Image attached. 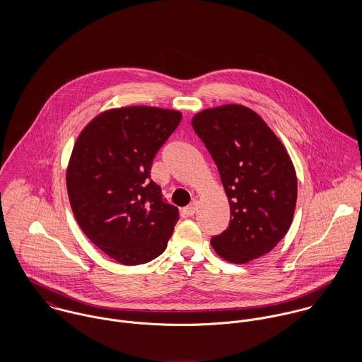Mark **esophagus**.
I'll list each match as a JSON object with an SVG mask.
<instances>
[{
  "label": "esophagus",
  "instance_id": "obj_1",
  "mask_svg": "<svg viewBox=\"0 0 362 362\" xmlns=\"http://www.w3.org/2000/svg\"><path fill=\"white\" fill-rule=\"evenodd\" d=\"M197 209H198V202L194 201L192 204H189L188 206L185 207V213H187L188 216H194L195 211H197Z\"/></svg>",
  "mask_w": 362,
  "mask_h": 362
}]
</instances>
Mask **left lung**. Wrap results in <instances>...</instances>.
Masks as SVG:
<instances>
[{
	"label": "left lung",
	"instance_id": "1",
	"mask_svg": "<svg viewBox=\"0 0 362 362\" xmlns=\"http://www.w3.org/2000/svg\"><path fill=\"white\" fill-rule=\"evenodd\" d=\"M192 127L230 204L228 227L211 237V247L231 263L270 252L287 234L297 204V175L283 144L255 111L238 104L201 111Z\"/></svg>",
	"mask_w": 362,
	"mask_h": 362
}]
</instances>
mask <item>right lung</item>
<instances>
[{"instance_id":"add662e5","label":"right lung","mask_w":362,"mask_h":362,"mask_svg":"<svg viewBox=\"0 0 362 362\" xmlns=\"http://www.w3.org/2000/svg\"><path fill=\"white\" fill-rule=\"evenodd\" d=\"M180 111L146 105L110 110L81 132L66 170L74 216L110 258L142 264L157 258L178 221L151 178L157 152L177 129Z\"/></svg>"}]
</instances>
